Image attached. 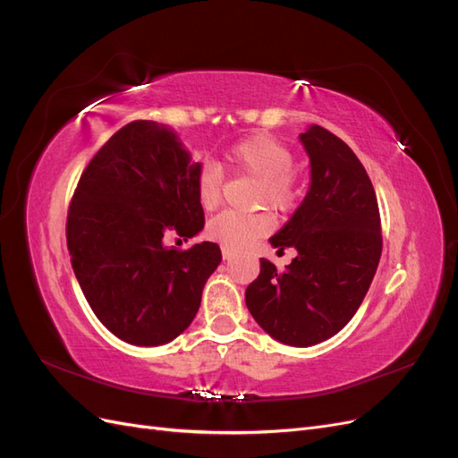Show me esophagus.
<instances>
[{"label":"esophagus","instance_id":"1","mask_svg":"<svg viewBox=\"0 0 458 458\" xmlns=\"http://www.w3.org/2000/svg\"><path fill=\"white\" fill-rule=\"evenodd\" d=\"M221 254H224V259H233L234 258V252L231 250V248H227V246H221Z\"/></svg>","mask_w":458,"mask_h":458}]
</instances>
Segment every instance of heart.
I'll return each instance as SVG.
<instances>
[{"label":"heart","instance_id":"obj_1","mask_svg":"<svg viewBox=\"0 0 458 458\" xmlns=\"http://www.w3.org/2000/svg\"><path fill=\"white\" fill-rule=\"evenodd\" d=\"M233 172L248 174L258 179L256 204L269 206L276 212H286L298 200L300 189L293 174L294 155L284 143L266 133H256L234 143L225 155ZM224 174L214 164H204L197 174V199L204 210H216L221 202ZM273 225L267 212L239 214L221 212L208 224V237L233 250L250 244L266 234Z\"/></svg>","mask_w":458,"mask_h":458}]
</instances>
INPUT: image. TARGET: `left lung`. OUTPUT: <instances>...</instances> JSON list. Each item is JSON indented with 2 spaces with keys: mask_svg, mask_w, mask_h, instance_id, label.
<instances>
[{
  "mask_svg": "<svg viewBox=\"0 0 458 458\" xmlns=\"http://www.w3.org/2000/svg\"><path fill=\"white\" fill-rule=\"evenodd\" d=\"M300 141L310 157V191L269 239L298 254L284 271L259 259L246 308L271 338L308 348L352 321L377 273L382 234L377 195L355 152L317 123Z\"/></svg>",
  "mask_w": 458,
  "mask_h": 458,
  "instance_id": "8db88e82",
  "label": "left lung"
}]
</instances>
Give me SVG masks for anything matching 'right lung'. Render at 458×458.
Masks as SVG:
<instances>
[{
  "instance_id": "1",
  "label": "right lung",
  "mask_w": 458,
  "mask_h": 458,
  "mask_svg": "<svg viewBox=\"0 0 458 458\" xmlns=\"http://www.w3.org/2000/svg\"><path fill=\"white\" fill-rule=\"evenodd\" d=\"M200 168L172 128L135 120L80 177L66 219L72 269L97 318L123 342L150 348L182 335L221 263L216 242L183 252L164 242L168 231L187 241L204 227Z\"/></svg>"
}]
</instances>
